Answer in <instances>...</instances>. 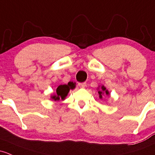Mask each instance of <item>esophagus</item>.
<instances>
[{
	"label": "esophagus",
	"mask_w": 155,
	"mask_h": 155,
	"mask_svg": "<svg viewBox=\"0 0 155 155\" xmlns=\"http://www.w3.org/2000/svg\"><path fill=\"white\" fill-rule=\"evenodd\" d=\"M78 85H79V87H84L86 86V83L85 82H82V83H79L78 84Z\"/></svg>",
	"instance_id": "34e87169"
}]
</instances>
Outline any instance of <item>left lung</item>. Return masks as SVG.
<instances>
[{
  "label": "left lung",
  "mask_w": 155,
  "mask_h": 155,
  "mask_svg": "<svg viewBox=\"0 0 155 155\" xmlns=\"http://www.w3.org/2000/svg\"><path fill=\"white\" fill-rule=\"evenodd\" d=\"M98 93H99V98H100V99L102 98V95H103L104 94H105L107 96H108V94H109L108 91L106 90V88H105V87H104L103 85L101 87V90L99 91Z\"/></svg>",
  "instance_id": "8db88e82"
}]
</instances>
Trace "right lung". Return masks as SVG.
<instances>
[{
  "label": "right lung",
  "instance_id": "add662e5",
  "mask_svg": "<svg viewBox=\"0 0 155 155\" xmlns=\"http://www.w3.org/2000/svg\"><path fill=\"white\" fill-rule=\"evenodd\" d=\"M73 88H75V83L73 82H69L68 84H61L57 87L56 94L51 96V99L54 101H58L59 99L64 100L70 90Z\"/></svg>",
  "mask_w": 155,
  "mask_h": 155
}]
</instances>
